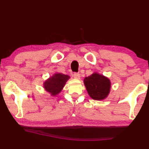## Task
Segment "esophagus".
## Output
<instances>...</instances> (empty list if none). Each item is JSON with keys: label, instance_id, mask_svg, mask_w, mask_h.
Segmentation results:
<instances>
[{"label": "esophagus", "instance_id": "obj_1", "mask_svg": "<svg viewBox=\"0 0 149 149\" xmlns=\"http://www.w3.org/2000/svg\"><path fill=\"white\" fill-rule=\"evenodd\" d=\"M73 78H74L75 79H80V75L79 74V73H75L74 74H73Z\"/></svg>", "mask_w": 149, "mask_h": 149}]
</instances>
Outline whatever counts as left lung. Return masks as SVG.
<instances>
[{
  "label": "left lung",
  "instance_id": "8db88e82",
  "mask_svg": "<svg viewBox=\"0 0 149 149\" xmlns=\"http://www.w3.org/2000/svg\"><path fill=\"white\" fill-rule=\"evenodd\" d=\"M84 85L88 93L92 100H105L111 91V83L109 78L97 72L84 78Z\"/></svg>",
  "mask_w": 149,
  "mask_h": 149
}]
</instances>
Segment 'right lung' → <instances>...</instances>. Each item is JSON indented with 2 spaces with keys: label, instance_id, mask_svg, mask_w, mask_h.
I'll use <instances>...</instances> for the list:
<instances>
[{
  "label": "right lung",
  "instance_id": "obj_1",
  "mask_svg": "<svg viewBox=\"0 0 149 149\" xmlns=\"http://www.w3.org/2000/svg\"><path fill=\"white\" fill-rule=\"evenodd\" d=\"M69 78V75L55 73L44 82L43 88L46 92H49L51 96L54 97L60 93Z\"/></svg>",
  "mask_w": 149,
  "mask_h": 149
}]
</instances>
